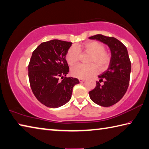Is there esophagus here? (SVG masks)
I'll use <instances>...</instances> for the list:
<instances>
[{
  "label": "esophagus",
  "instance_id": "esophagus-1",
  "mask_svg": "<svg viewBox=\"0 0 149 149\" xmlns=\"http://www.w3.org/2000/svg\"><path fill=\"white\" fill-rule=\"evenodd\" d=\"M79 82L82 83V82L85 81V79H79Z\"/></svg>",
  "mask_w": 149,
  "mask_h": 149
}]
</instances>
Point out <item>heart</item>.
Here are the masks:
<instances>
[{
  "instance_id": "obj_1",
  "label": "heart",
  "mask_w": 149,
  "mask_h": 149,
  "mask_svg": "<svg viewBox=\"0 0 149 149\" xmlns=\"http://www.w3.org/2000/svg\"><path fill=\"white\" fill-rule=\"evenodd\" d=\"M80 52L90 54L87 65L78 64L72 68L71 74L75 77L83 79L95 74L98 71L97 65L100 70H104L109 66L111 56L106 51L105 46L96 41H91L77 44L70 47L66 55V60L70 66L76 64L80 57ZM97 65L96 66L95 65Z\"/></svg>"
}]
</instances>
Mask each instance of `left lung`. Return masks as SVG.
Returning a JSON list of instances; mask_svg holds the SVG:
<instances>
[{
    "instance_id": "1",
    "label": "left lung",
    "mask_w": 149,
    "mask_h": 149,
    "mask_svg": "<svg viewBox=\"0 0 149 149\" xmlns=\"http://www.w3.org/2000/svg\"><path fill=\"white\" fill-rule=\"evenodd\" d=\"M88 38L107 45L111 53L109 68L98 75L99 81L96 83V87L89 92V96L96 104L103 107L111 106L120 101L128 87L131 63L128 50L114 37L96 34Z\"/></svg>"
}]
</instances>
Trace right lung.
Wrapping results in <instances>:
<instances>
[{"label": "right lung", "mask_w": 149, "mask_h": 149, "mask_svg": "<svg viewBox=\"0 0 149 149\" xmlns=\"http://www.w3.org/2000/svg\"><path fill=\"white\" fill-rule=\"evenodd\" d=\"M72 44L52 40L42 43L32 53L28 66L30 85L38 100L48 107L66 104L73 87L79 83L77 78L66 77L69 72L66 55Z\"/></svg>", "instance_id": "1"}]
</instances>
